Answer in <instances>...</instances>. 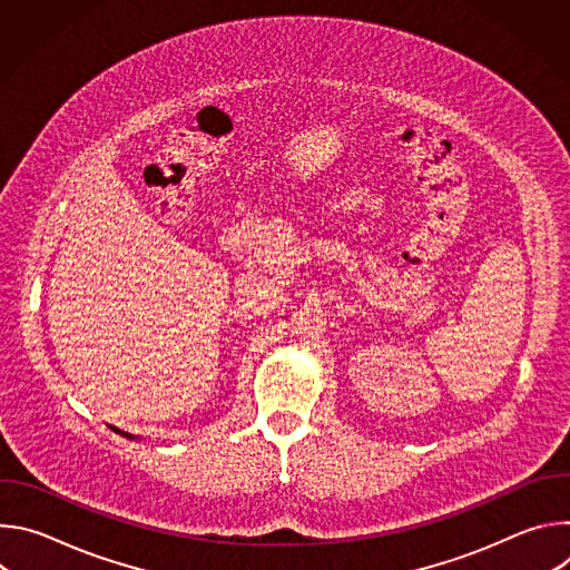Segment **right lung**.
I'll list each match as a JSON object with an SVG mask.
<instances>
[{
  "instance_id": "obj_1",
  "label": "right lung",
  "mask_w": 570,
  "mask_h": 570,
  "mask_svg": "<svg viewBox=\"0 0 570 570\" xmlns=\"http://www.w3.org/2000/svg\"><path fill=\"white\" fill-rule=\"evenodd\" d=\"M115 433H119V435H124V438H128V440H132V435H128V433H124V431H119V429H115V426H110Z\"/></svg>"
}]
</instances>
